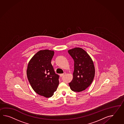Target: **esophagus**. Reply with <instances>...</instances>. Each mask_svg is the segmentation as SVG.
Wrapping results in <instances>:
<instances>
[{
	"label": "esophagus",
	"mask_w": 124,
	"mask_h": 124,
	"mask_svg": "<svg viewBox=\"0 0 124 124\" xmlns=\"http://www.w3.org/2000/svg\"><path fill=\"white\" fill-rule=\"evenodd\" d=\"M65 74H66V73H62V74H60V76H61V77H62L64 75H65Z\"/></svg>",
	"instance_id": "esophagus-1"
}]
</instances>
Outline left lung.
<instances>
[{
    "label": "left lung",
    "mask_w": 124,
    "mask_h": 124,
    "mask_svg": "<svg viewBox=\"0 0 124 124\" xmlns=\"http://www.w3.org/2000/svg\"><path fill=\"white\" fill-rule=\"evenodd\" d=\"M74 62L73 79L69 83L70 89L75 92L84 91L94 79L95 69L93 62L87 53L81 48L68 51Z\"/></svg>",
    "instance_id": "1"
}]
</instances>
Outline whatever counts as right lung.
Returning a JSON list of instances; mask_svg holds the SVG:
<instances>
[{
	"instance_id": "right-lung-1",
	"label": "right lung",
	"mask_w": 124,
	"mask_h": 124,
	"mask_svg": "<svg viewBox=\"0 0 124 124\" xmlns=\"http://www.w3.org/2000/svg\"><path fill=\"white\" fill-rule=\"evenodd\" d=\"M54 54L53 51L38 52L28 65L27 76L31 87L37 94L49 98L56 91L60 76L54 72L51 64Z\"/></svg>"
}]
</instances>
